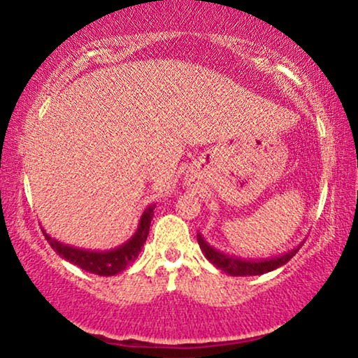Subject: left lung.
<instances>
[{
    "label": "left lung",
    "mask_w": 358,
    "mask_h": 358,
    "mask_svg": "<svg viewBox=\"0 0 358 358\" xmlns=\"http://www.w3.org/2000/svg\"><path fill=\"white\" fill-rule=\"evenodd\" d=\"M197 241L199 246L202 249L203 256L208 259L210 262L213 264L215 267L223 271L224 273L233 277H249V275H262V273L272 272L275 268L285 266V264L290 261V259L295 256V254L300 251L301 244H298V248L292 249L285 254L278 257H272V259H266V261H246V259L241 257H233L229 254H224L218 249H215L210 246V244L205 241L203 236L200 233H197Z\"/></svg>",
    "instance_id": "8db88e82"
}]
</instances>
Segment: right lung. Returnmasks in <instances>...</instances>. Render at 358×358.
Segmentation results:
<instances>
[{
	"instance_id": "1",
	"label": "right lung",
	"mask_w": 358,
	"mask_h": 358,
	"mask_svg": "<svg viewBox=\"0 0 358 358\" xmlns=\"http://www.w3.org/2000/svg\"><path fill=\"white\" fill-rule=\"evenodd\" d=\"M155 207L156 205H148L145 208V212L140 217L138 227H136L135 233L131 234L130 239H127L120 246L109 249V251H90V249L68 246V244H63L58 239H53L45 231H43V236H45L48 244L63 259L75 264V266L83 268V271L102 277L117 275V273L124 272L141 252V248H143L146 238H148L150 224L155 215Z\"/></svg>"
}]
</instances>
